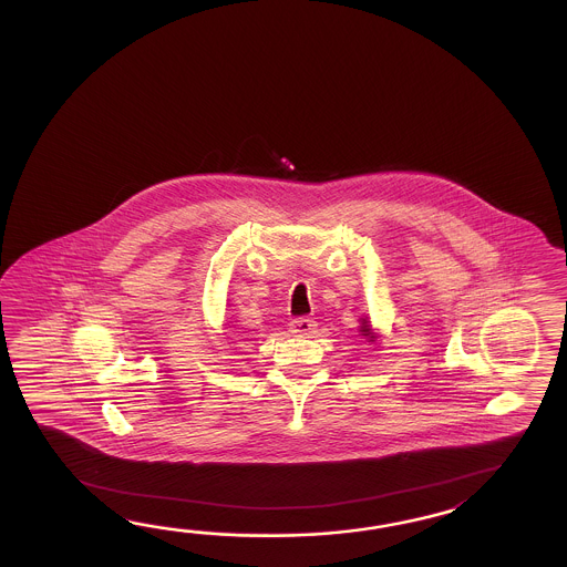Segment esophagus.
<instances>
[{"label": "esophagus", "instance_id": "1", "mask_svg": "<svg viewBox=\"0 0 567 567\" xmlns=\"http://www.w3.org/2000/svg\"><path fill=\"white\" fill-rule=\"evenodd\" d=\"M289 332L296 337H312L316 332V322L310 318H296L289 322Z\"/></svg>", "mask_w": 567, "mask_h": 567}]
</instances>
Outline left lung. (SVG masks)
I'll return each instance as SVG.
<instances>
[{"label":"left lung","instance_id":"8db88e82","mask_svg":"<svg viewBox=\"0 0 567 567\" xmlns=\"http://www.w3.org/2000/svg\"><path fill=\"white\" fill-rule=\"evenodd\" d=\"M359 332H361V337L367 338L369 342H377V338L379 334L374 332L373 324H371V320L367 318V316H362L361 318V328H359Z\"/></svg>","mask_w":567,"mask_h":567}]
</instances>
